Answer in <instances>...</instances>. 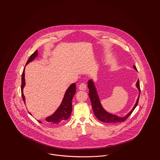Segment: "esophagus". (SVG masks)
<instances>
[{
  "label": "esophagus",
  "instance_id": "34e87169",
  "mask_svg": "<svg viewBox=\"0 0 160 160\" xmlns=\"http://www.w3.org/2000/svg\"><path fill=\"white\" fill-rule=\"evenodd\" d=\"M79 89L80 90H82V91H85L87 88V86H86V84L84 83H82V84H80L79 85V87H78Z\"/></svg>",
  "mask_w": 160,
  "mask_h": 160
}]
</instances>
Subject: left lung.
<instances>
[{
    "mask_svg": "<svg viewBox=\"0 0 160 160\" xmlns=\"http://www.w3.org/2000/svg\"><path fill=\"white\" fill-rule=\"evenodd\" d=\"M133 67L136 71H137V68L135 65H134ZM88 88L89 90V98H90L91 101L93 112L94 113L95 116H96V118L101 122H106V123H118V122H123L131 114L138 104L139 97L140 95L139 80H137V83H136V86L139 91V95H138L136 103L135 104L133 108L131 110V111L129 112V113H128L124 117H119L118 116L110 114V113L107 112L102 107V105L101 104L99 97H98V95L97 93V92L95 86L94 85L93 81L92 80H89L88 81Z\"/></svg>",
    "mask_w": 160,
    "mask_h": 160,
    "instance_id": "1",
    "label": "left lung"
}]
</instances>
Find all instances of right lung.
I'll use <instances>...</instances> for the list:
<instances>
[{
    "label": "right lung",
    "instance_id": "add662e5",
    "mask_svg": "<svg viewBox=\"0 0 160 160\" xmlns=\"http://www.w3.org/2000/svg\"><path fill=\"white\" fill-rule=\"evenodd\" d=\"M38 55V52L36 50L32 54L29 58L26 65L33 61ZM25 86V79H24V68L23 69V73L22 75V85L21 91L22 97L24 102H25V98L23 95V89ZM76 91V84H72L69 86L68 89L67 90L64 95L62 102L57 109V110L52 116L47 117L46 119V121L51 125H59L60 123L67 121L70 117L72 112V99ZM30 114H31L30 113ZM38 122L41 123V121Z\"/></svg>",
    "mask_w": 160,
    "mask_h": 160
}]
</instances>
